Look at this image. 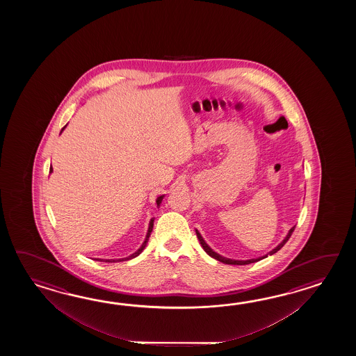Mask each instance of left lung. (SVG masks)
<instances>
[{"label": "left lung", "instance_id": "obj_1", "mask_svg": "<svg viewBox=\"0 0 356 356\" xmlns=\"http://www.w3.org/2000/svg\"><path fill=\"white\" fill-rule=\"evenodd\" d=\"M294 229H296V227H291L290 230H289L288 235L285 236V239L282 241V242L275 248V250H271L268 254L271 256V254H273V253H276L277 250H280L282 247H284V244L285 243L288 242L289 238L291 236V234H293V232H294ZM196 234L197 238H198V241H200V244L202 245V248H204V252L210 256V257L215 258V259H218V261H220V262H222V264H227V265H250V264H254V262H258V261H261V259H264V258L267 257V254L266 256H264V257H258V258H252V259H247V261H238V259H230V258L227 257H222V256H220V254H218L216 252H213V250L207 245V243L204 242V238L201 236V234L198 233V230H196Z\"/></svg>", "mask_w": 356, "mask_h": 356}]
</instances>
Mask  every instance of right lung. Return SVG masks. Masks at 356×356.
Returning <instances> with one entry per match:
<instances>
[{
  "label": "right lung",
  "mask_w": 356,
  "mask_h": 356,
  "mask_svg": "<svg viewBox=\"0 0 356 356\" xmlns=\"http://www.w3.org/2000/svg\"><path fill=\"white\" fill-rule=\"evenodd\" d=\"M65 129V127H63ZM52 165H51V169H49V172L52 173ZM163 197L164 196H159L158 198H156V204H158V207H159L160 204H161V201H163ZM152 227H154V218H152V220H150V224H149V230H147V234H146V238H145V242L143 243V245L138 248V250L134 253V254H131V256H129V257L126 258H120V259H106V262H121V261H129V259H132V258L137 257L143 250H144L145 247H146V244H147V241H149V236H150V234H152Z\"/></svg>",
  "instance_id": "obj_1"
}]
</instances>
